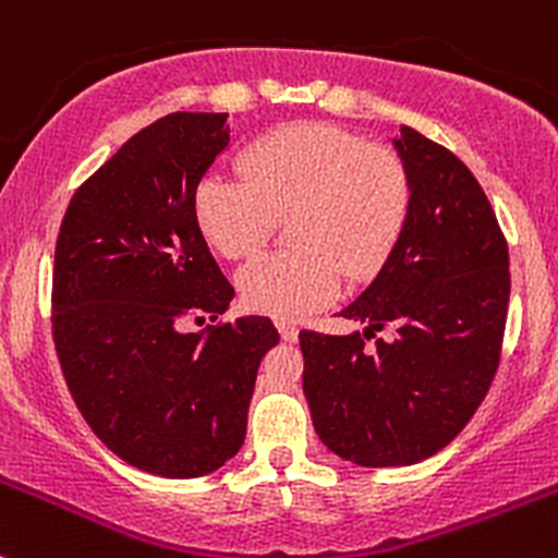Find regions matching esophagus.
<instances>
[{
  "label": "esophagus",
  "mask_w": 558,
  "mask_h": 558,
  "mask_svg": "<svg viewBox=\"0 0 558 558\" xmlns=\"http://www.w3.org/2000/svg\"><path fill=\"white\" fill-rule=\"evenodd\" d=\"M278 332L280 338L286 340V343H294L296 338H300V329L294 327V324H286V322H278Z\"/></svg>",
  "instance_id": "esophagus-1"
}]
</instances>
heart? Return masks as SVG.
Segmentation results:
<instances>
[{
  "label": "heart",
  "mask_w": 558,
  "mask_h": 558,
  "mask_svg": "<svg viewBox=\"0 0 558 558\" xmlns=\"http://www.w3.org/2000/svg\"><path fill=\"white\" fill-rule=\"evenodd\" d=\"M242 180L207 174L193 193L204 240L226 258L256 253L291 218L296 251L264 253L236 275L247 311L296 322L340 294L343 275L365 283L403 234L411 182L387 147L327 122L262 135L240 158Z\"/></svg>",
  "instance_id": "b5f03b06"
}]
</instances>
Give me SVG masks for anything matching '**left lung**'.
<instances>
[{
	"instance_id": "1",
	"label": "left lung",
	"mask_w": 558,
	"mask_h": 558,
	"mask_svg": "<svg viewBox=\"0 0 558 558\" xmlns=\"http://www.w3.org/2000/svg\"><path fill=\"white\" fill-rule=\"evenodd\" d=\"M392 147L409 171V218L387 264L340 311L365 329L300 332L318 439L371 469L425 461L466 428L499 367L510 302L505 234L472 171L411 128ZM387 323L396 338L371 352L364 339Z\"/></svg>"
}]
</instances>
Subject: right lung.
<instances>
[{"label": "right lung", "instance_id": "1", "mask_svg": "<svg viewBox=\"0 0 558 558\" xmlns=\"http://www.w3.org/2000/svg\"><path fill=\"white\" fill-rule=\"evenodd\" d=\"M229 113L177 111L138 130L70 198L53 253V345L97 439L142 472L204 477L240 452L264 316L218 318L234 289L193 218V193L229 147Z\"/></svg>", "mask_w": 558, "mask_h": 558}]
</instances>
